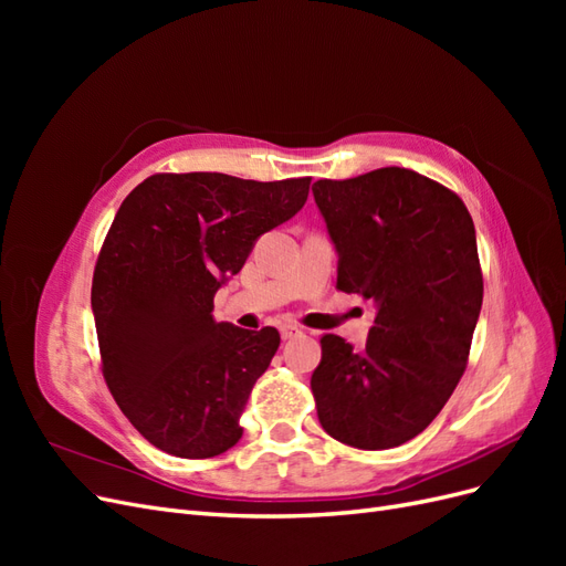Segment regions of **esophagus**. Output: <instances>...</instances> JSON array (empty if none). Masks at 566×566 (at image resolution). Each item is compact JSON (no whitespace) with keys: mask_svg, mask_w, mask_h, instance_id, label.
<instances>
[{"mask_svg":"<svg viewBox=\"0 0 566 566\" xmlns=\"http://www.w3.org/2000/svg\"><path fill=\"white\" fill-rule=\"evenodd\" d=\"M302 331L297 328V325H293V323H285V325H281V337L283 339H290V337H297Z\"/></svg>","mask_w":566,"mask_h":566,"instance_id":"esophagus-1","label":"esophagus"}]
</instances>
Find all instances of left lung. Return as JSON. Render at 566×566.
I'll return each mask as SVG.
<instances>
[{
    "label": "left lung",
    "mask_w": 566,
    "mask_h": 566,
    "mask_svg": "<svg viewBox=\"0 0 566 566\" xmlns=\"http://www.w3.org/2000/svg\"><path fill=\"white\" fill-rule=\"evenodd\" d=\"M337 252V287L375 306L364 349L321 339L318 420L364 451L430 424L465 373L484 281L472 217L449 188L406 167L312 186Z\"/></svg>",
    "instance_id": "1"
}]
</instances>
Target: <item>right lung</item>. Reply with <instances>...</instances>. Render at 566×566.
Masks as SVG:
<instances>
[{"instance_id":"1","label":"right lung","mask_w":566,"mask_h":566,"mask_svg":"<svg viewBox=\"0 0 566 566\" xmlns=\"http://www.w3.org/2000/svg\"><path fill=\"white\" fill-rule=\"evenodd\" d=\"M310 181L153 175L119 205L92 312L113 399L153 447L196 460L243 437L238 420L281 335L217 323L214 295L256 238L302 210Z\"/></svg>"}]
</instances>
